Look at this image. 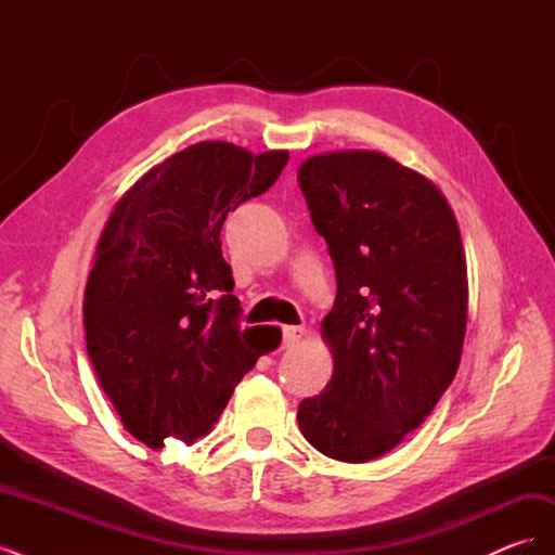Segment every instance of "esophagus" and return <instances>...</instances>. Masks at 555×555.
I'll use <instances>...</instances> for the list:
<instances>
[{"instance_id":"esophagus-1","label":"esophagus","mask_w":555,"mask_h":555,"mask_svg":"<svg viewBox=\"0 0 555 555\" xmlns=\"http://www.w3.org/2000/svg\"><path fill=\"white\" fill-rule=\"evenodd\" d=\"M306 335V326H284L282 328V345L284 347H294L300 338Z\"/></svg>"}]
</instances>
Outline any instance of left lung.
I'll return each instance as SVG.
<instances>
[{
	"instance_id": "obj_1",
	"label": "left lung",
	"mask_w": 555,
	"mask_h": 555,
	"mask_svg": "<svg viewBox=\"0 0 555 555\" xmlns=\"http://www.w3.org/2000/svg\"><path fill=\"white\" fill-rule=\"evenodd\" d=\"M298 184L338 282L322 322L333 377L298 426L324 456L367 463L424 424L459 371L461 231L438 184L375 150L308 157Z\"/></svg>"
}]
</instances>
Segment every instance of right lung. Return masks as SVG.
I'll list each match as a JSON object with an SVG mask.
<instances>
[{
    "label": "right lung",
    "mask_w": 555,
    "mask_h": 555,
    "mask_svg": "<svg viewBox=\"0 0 555 555\" xmlns=\"http://www.w3.org/2000/svg\"><path fill=\"white\" fill-rule=\"evenodd\" d=\"M287 159V150L201 141L143 173L108 217L82 324L99 384L150 449L204 438L243 375L280 347L278 326L241 331L220 231Z\"/></svg>",
    "instance_id": "add662e5"
}]
</instances>
